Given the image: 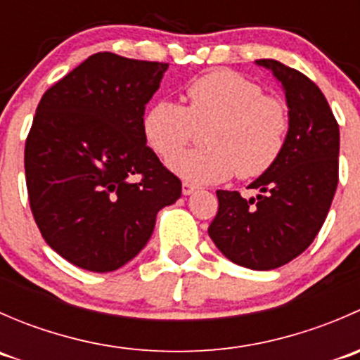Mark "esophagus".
I'll use <instances>...</instances> for the list:
<instances>
[{
    "label": "esophagus",
    "instance_id": "1",
    "mask_svg": "<svg viewBox=\"0 0 360 360\" xmlns=\"http://www.w3.org/2000/svg\"><path fill=\"white\" fill-rule=\"evenodd\" d=\"M195 190H197V188H195L193 184H190V183H183V195H184V197H188V195L195 193Z\"/></svg>",
    "mask_w": 360,
    "mask_h": 360
}]
</instances>
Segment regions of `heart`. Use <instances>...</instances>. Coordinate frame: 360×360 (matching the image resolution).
I'll return each instance as SVG.
<instances>
[{
  "label": "heart",
  "instance_id": "1",
  "mask_svg": "<svg viewBox=\"0 0 360 360\" xmlns=\"http://www.w3.org/2000/svg\"><path fill=\"white\" fill-rule=\"evenodd\" d=\"M188 106L158 101L143 120L148 144L170 158L193 139L197 126H209L207 148L188 150L169 162L188 183H221L238 174L252 179L274 167L288 141L291 116L284 99L240 72L217 69L186 90Z\"/></svg>",
  "mask_w": 360,
  "mask_h": 360
}]
</instances>
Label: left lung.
Returning a JSON list of instances; mask_svg holds the SVG:
<instances>
[{"label": "left lung", "mask_w": 360, "mask_h": 360, "mask_svg": "<svg viewBox=\"0 0 360 360\" xmlns=\"http://www.w3.org/2000/svg\"><path fill=\"white\" fill-rule=\"evenodd\" d=\"M282 83L291 116L288 141L271 169L249 184L256 197L217 190L209 237L230 261L274 270L317 237L338 186L340 127L324 94L303 72L274 59L256 60Z\"/></svg>", "instance_id": "1"}]
</instances>
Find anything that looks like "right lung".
<instances>
[{"label":"right lung","instance_id":"1","mask_svg":"<svg viewBox=\"0 0 360 360\" xmlns=\"http://www.w3.org/2000/svg\"><path fill=\"white\" fill-rule=\"evenodd\" d=\"M169 64L90 56L50 86L25 141L29 203L43 238L89 271L118 270L153 233L181 181L146 146L144 110Z\"/></svg>","mask_w":360,"mask_h":360}]
</instances>
